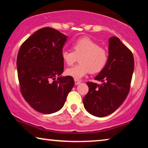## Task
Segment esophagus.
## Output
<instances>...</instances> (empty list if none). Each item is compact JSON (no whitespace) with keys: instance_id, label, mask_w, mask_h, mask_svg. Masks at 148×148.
I'll use <instances>...</instances> for the list:
<instances>
[{"instance_id":"34e87169","label":"esophagus","mask_w":148,"mask_h":148,"mask_svg":"<svg viewBox=\"0 0 148 148\" xmlns=\"http://www.w3.org/2000/svg\"><path fill=\"white\" fill-rule=\"evenodd\" d=\"M74 82H75V85H79L80 84V82L77 79H75Z\"/></svg>"}]
</instances>
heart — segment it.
<instances>
[{"mask_svg": "<svg viewBox=\"0 0 148 148\" xmlns=\"http://www.w3.org/2000/svg\"><path fill=\"white\" fill-rule=\"evenodd\" d=\"M73 51L64 49L61 56L67 65H72L79 56V63L66 70L67 75L75 79H81L88 73H96L102 71L108 60V52L89 38H80L73 43Z\"/></svg>", "mask_w": 148, "mask_h": 148, "instance_id": "obj_1", "label": "heart"}]
</instances>
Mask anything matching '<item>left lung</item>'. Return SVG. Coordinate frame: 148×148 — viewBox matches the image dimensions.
<instances>
[{
    "label": "left lung",
    "mask_w": 148,
    "mask_h": 148,
    "mask_svg": "<svg viewBox=\"0 0 148 148\" xmlns=\"http://www.w3.org/2000/svg\"><path fill=\"white\" fill-rule=\"evenodd\" d=\"M133 71L134 58L131 50L117 37L109 38L108 60L94 78L102 84L87 83L89 92L83 98L86 110L98 117L117 110L129 94Z\"/></svg>",
    "instance_id": "8db88e82"
}]
</instances>
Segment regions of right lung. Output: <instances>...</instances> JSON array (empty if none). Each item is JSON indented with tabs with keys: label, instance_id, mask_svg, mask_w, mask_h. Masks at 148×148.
<instances>
[{
	"label": "right lung",
	"instance_id": "add662e5",
	"mask_svg": "<svg viewBox=\"0 0 148 148\" xmlns=\"http://www.w3.org/2000/svg\"><path fill=\"white\" fill-rule=\"evenodd\" d=\"M67 36L51 27L38 29L22 44L17 66L24 99L38 112L51 114L64 106L73 88V78L61 76V52Z\"/></svg>",
	"mask_w": 148,
	"mask_h": 148
}]
</instances>
